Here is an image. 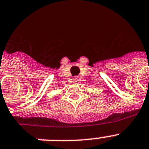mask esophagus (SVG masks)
Instances as JSON below:
<instances>
[{
	"label": "esophagus",
	"instance_id": "esophagus-1",
	"mask_svg": "<svg viewBox=\"0 0 149 149\" xmlns=\"http://www.w3.org/2000/svg\"><path fill=\"white\" fill-rule=\"evenodd\" d=\"M77 80H78V79H77V77H74V78L73 79V81H74V82H77V81H78Z\"/></svg>",
	"mask_w": 149,
	"mask_h": 149
}]
</instances>
